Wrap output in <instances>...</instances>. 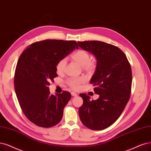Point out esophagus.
Wrapping results in <instances>:
<instances>
[{"mask_svg":"<svg viewBox=\"0 0 151 151\" xmlns=\"http://www.w3.org/2000/svg\"><path fill=\"white\" fill-rule=\"evenodd\" d=\"M71 94L72 96H77V94L76 93H75V92H71Z\"/></svg>","mask_w":151,"mask_h":151,"instance_id":"1","label":"esophagus"}]
</instances>
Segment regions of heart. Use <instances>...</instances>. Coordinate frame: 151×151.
<instances>
[{"mask_svg": "<svg viewBox=\"0 0 151 151\" xmlns=\"http://www.w3.org/2000/svg\"><path fill=\"white\" fill-rule=\"evenodd\" d=\"M90 54L85 50L80 49L77 50L71 55V58L75 62L82 66L83 70L92 73L96 70L97 68V62L95 60L90 59ZM66 60L62 58L60 60L56 65V72L58 75L63 74L66 68ZM85 82V79L83 77H71L66 80V83L73 90H78L81 85Z\"/></svg>", "mask_w": 151, "mask_h": 151, "instance_id": "heart-1", "label": "heart"}]
</instances>
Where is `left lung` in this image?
Returning <instances> with one entry per match:
<instances>
[{
	"label": "left lung",
	"mask_w": 151,
	"mask_h": 151,
	"mask_svg": "<svg viewBox=\"0 0 151 151\" xmlns=\"http://www.w3.org/2000/svg\"><path fill=\"white\" fill-rule=\"evenodd\" d=\"M83 49L93 53L97 68L90 83L99 95L96 100L81 93L83 104L79 108L82 123L92 130L106 129L119 118L129 101L132 71L126 55L113 45L100 41L78 42Z\"/></svg>",
	"instance_id": "8db88e82"
}]
</instances>
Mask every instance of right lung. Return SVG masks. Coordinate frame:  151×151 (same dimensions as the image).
I'll return each instance as SVG.
<instances>
[{"instance_id":"add662e5","label":"right lung","mask_w":151,"mask_h":151,"mask_svg":"<svg viewBox=\"0 0 151 151\" xmlns=\"http://www.w3.org/2000/svg\"><path fill=\"white\" fill-rule=\"evenodd\" d=\"M75 48L73 40H45L31 44L20 55L16 66L14 88L20 108L33 124L42 127L57 125L71 94H50V81L58 75L56 65Z\"/></svg>"}]
</instances>
